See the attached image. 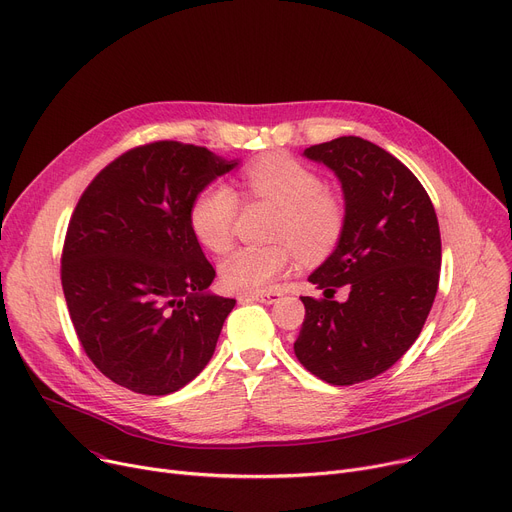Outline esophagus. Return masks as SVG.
<instances>
[{
	"mask_svg": "<svg viewBox=\"0 0 512 512\" xmlns=\"http://www.w3.org/2000/svg\"><path fill=\"white\" fill-rule=\"evenodd\" d=\"M281 291H258V293H242L237 299L239 302H262V304H277L281 299Z\"/></svg>",
	"mask_w": 512,
	"mask_h": 512,
	"instance_id": "esophagus-1",
	"label": "esophagus"
}]
</instances>
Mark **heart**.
I'll list each match as a JSON object with an SVG mask.
<instances>
[{"mask_svg": "<svg viewBox=\"0 0 512 512\" xmlns=\"http://www.w3.org/2000/svg\"><path fill=\"white\" fill-rule=\"evenodd\" d=\"M248 200H266L281 206V217L270 246H242L221 264L229 289L260 291L277 281L295 262V252L306 262L333 254L347 227V210L339 196L326 190L324 177L299 159L273 153L248 163L239 173ZM239 198L225 184L202 188L190 204V227L198 242L215 254L233 244Z\"/></svg>", "mask_w": 512, "mask_h": 512, "instance_id": "heart-1", "label": "heart"}]
</instances>
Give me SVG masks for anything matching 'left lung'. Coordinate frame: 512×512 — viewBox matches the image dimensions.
Segmentation results:
<instances>
[{
    "mask_svg": "<svg viewBox=\"0 0 512 512\" xmlns=\"http://www.w3.org/2000/svg\"><path fill=\"white\" fill-rule=\"evenodd\" d=\"M341 179L347 227L310 275L324 297H302L306 318L293 343L308 372L337 386L370 380L415 343L440 279V227L419 179L384 148L357 136L304 153ZM347 286V303L332 297Z\"/></svg>",
    "mask_w": 512,
    "mask_h": 512,
    "instance_id": "1",
    "label": "left lung"
}]
</instances>
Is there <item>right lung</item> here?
I'll use <instances>...</instances> for the list:
<instances>
[{
  "instance_id": "right-lung-1",
  "label": "right lung",
  "mask_w": 512,
  "mask_h": 512,
  "mask_svg": "<svg viewBox=\"0 0 512 512\" xmlns=\"http://www.w3.org/2000/svg\"><path fill=\"white\" fill-rule=\"evenodd\" d=\"M237 163L204 146L155 140L101 169L82 192L62 248V287L76 337L115 384L169 395L213 357L235 299L190 227L194 196Z\"/></svg>"
}]
</instances>
